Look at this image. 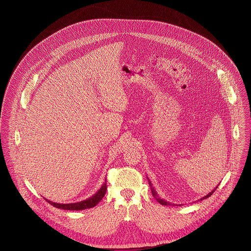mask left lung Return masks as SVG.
I'll use <instances>...</instances> for the list:
<instances>
[{
  "mask_svg": "<svg viewBox=\"0 0 251 251\" xmlns=\"http://www.w3.org/2000/svg\"><path fill=\"white\" fill-rule=\"evenodd\" d=\"M148 180H149V184H150V186H151V193H152V196L158 201V203H160L161 205H164V206H174V204H172V203H170V202H167V201H165L164 199H162L158 194H157V192L155 191V189H154V187L152 186V184H151V180L149 179L148 178ZM217 188V186H215V189H213L209 194H207L206 196H204L203 198H201L200 200H204V199H206V198H208V197H210L213 193H214V191H215V189Z\"/></svg>",
  "mask_w": 251,
  "mask_h": 251,
  "instance_id": "obj_1",
  "label": "left lung"
}]
</instances>
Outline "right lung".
Here are the masks:
<instances>
[{"label":"right lung","mask_w":251,"mask_h":251,"mask_svg":"<svg viewBox=\"0 0 251 251\" xmlns=\"http://www.w3.org/2000/svg\"><path fill=\"white\" fill-rule=\"evenodd\" d=\"M106 189H107V185H106V179L103 182V184L101 185V187L99 189V191L94 194L92 197L83 200L81 202H76V203H70V204H60V203H55L52 201H49L47 199H45L49 204H51L52 206H54L55 208L58 209H62V210H68V211H81V210H86V209H90V208H94L96 205H98L101 199L104 197L105 193H106Z\"/></svg>","instance_id":"1"}]
</instances>
